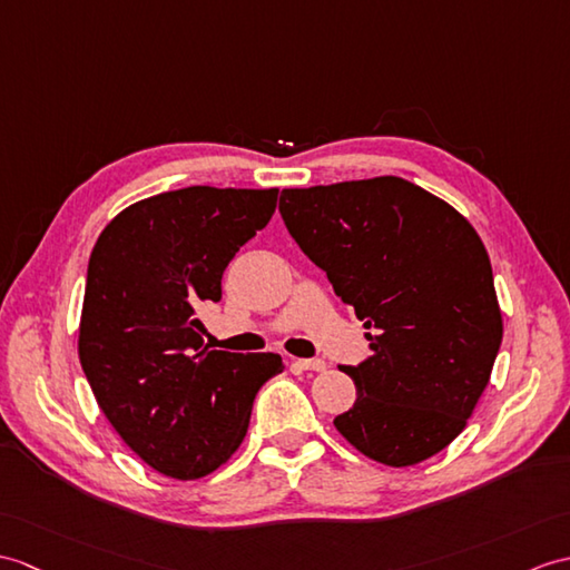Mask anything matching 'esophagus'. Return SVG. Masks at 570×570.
I'll list each match as a JSON object with an SVG mask.
<instances>
[{"mask_svg":"<svg viewBox=\"0 0 570 570\" xmlns=\"http://www.w3.org/2000/svg\"><path fill=\"white\" fill-rule=\"evenodd\" d=\"M294 366L298 372H325L323 360H294Z\"/></svg>","mask_w":570,"mask_h":570,"instance_id":"esophagus-1","label":"esophagus"}]
</instances>
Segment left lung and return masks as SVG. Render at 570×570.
Wrapping results in <instances>:
<instances>
[{"label":"left lung","mask_w":570,"mask_h":570,"mask_svg":"<svg viewBox=\"0 0 570 570\" xmlns=\"http://www.w3.org/2000/svg\"><path fill=\"white\" fill-rule=\"evenodd\" d=\"M279 214L368 330L372 356L345 366L356 401L337 432L395 469L442 452L466 428L502 342L479 233L401 177L284 189Z\"/></svg>","instance_id":"8db88e82"}]
</instances>
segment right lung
I'll list each match as a JSON object with an SVG mask.
<instances>
[{"mask_svg": "<svg viewBox=\"0 0 570 570\" xmlns=\"http://www.w3.org/2000/svg\"><path fill=\"white\" fill-rule=\"evenodd\" d=\"M279 189L187 187L121 210L91 249L79 364L106 420L145 464L191 481L243 444L279 354L204 345L198 311L269 223Z\"/></svg>", "mask_w": 570, "mask_h": 570, "instance_id": "obj_1", "label": "right lung"}]
</instances>
